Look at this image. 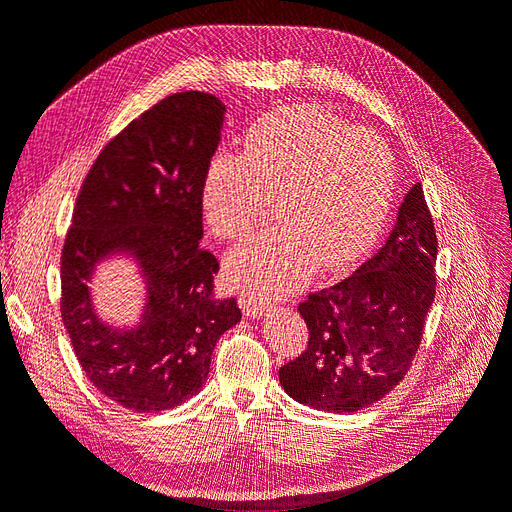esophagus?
Returning <instances> with one entry per match:
<instances>
[{
    "instance_id": "1",
    "label": "esophagus",
    "mask_w": 512,
    "mask_h": 512,
    "mask_svg": "<svg viewBox=\"0 0 512 512\" xmlns=\"http://www.w3.org/2000/svg\"><path fill=\"white\" fill-rule=\"evenodd\" d=\"M241 307H243L245 316H250V318H260V316H265L267 312H271L269 303L252 297V294H241Z\"/></svg>"
}]
</instances>
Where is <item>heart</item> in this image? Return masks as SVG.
Instances as JSON below:
<instances>
[{"mask_svg": "<svg viewBox=\"0 0 512 512\" xmlns=\"http://www.w3.org/2000/svg\"><path fill=\"white\" fill-rule=\"evenodd\" d=\"M393 190V153L378 134L314 106H288L256 121L241 153H215L203 213L213 235L237 239L275 198L280 224L232 247L224 269L245 292L280 297L318 260L337 267L359 256L382 228Z\"/></svg>", "mask_w": 512, "mask_h": 512, "instance_id": "1", "label": "heart"}]
</instances>
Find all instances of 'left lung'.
I'll use <instances>...</instances> for the list:
<instances>
[{
    "label": "left lung",
    "instance_id": "left-lung-1",
    "mask_svg": "<svg viewBox=\"0 0 512 512\" xmlns=\"http://www.w3.org/2000/svg\"><path fill=\"white\" fill-rule=\"evenodd\" d=\"M438 239L421 183L380 250L350 277L299 305L309 342L280 369L284 391L322 412H356L404 380L436 297Z\"/></svg>",
    "mask_w": 512,
    "mask_h": 512
}]
</instances>
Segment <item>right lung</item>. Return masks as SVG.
I'll list each match as a JSON object with an SVG mask.
<instances>
[{"label":"right lung","mask_w":512,"mask_h":512,"mask_svg":"<svg viewBox=\"0 0 512 512\" xmlns=\"http://www.w3.org/2000/svg\"><path fill=\"white\" fill-rule=\"evenodd\" d=\"M226 106L203 91L168 96L104 147L76 200L61 254V318L89 382L134 412H162L203 389L211 354L241 320L213 299L220 265L200 247L203 181ZM132 261L144 305L130 325L99 316L88 284Z\"/></svg>","instance_id":"obj_1"}]
</instances>
